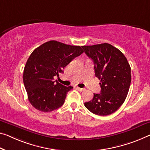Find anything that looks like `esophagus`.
I'll return each mask as SVG.
<instances>
[{"label":"esophagus","mask_w":150,"mask_h":150,"mask_svg":"<svg viewBox=\"0 0 150 150\" xmlns=\"http://www.w3.org/2000/svg\"><path fill=\"white\" fill-rule=\"evenodd\" d=\"M76 88L78 91L80 92H82V91H84L85 89L84 88H79V87H76Z\"/></svg>","instance_id":"34e87169"}]
</instances>
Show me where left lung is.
Masks as SVG:
<instances>
[{"mask_svg":"<svg viewBox=\"0 0 150 150\" xmlns=\"http://www.w3.org/2000/svg\"><path fill=\"white\" fill-rule=\"evenodd\" d=\"M82 48L93 59L101 88L100 93L94 94L93 100L84 103V106L100 116L113 113L127 96L131 80L129 64L120 50L109 43L84 45Z\"/></svg>","mask_w":150,"mask_h":150,"instance_id":"8db88e82","label":"left lung"}]
</instances>
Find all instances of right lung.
Returning a JSON list of instances; mask_svg holds the SVG:
<instances>
[{
  "instance_id": "1",
  "label": "right lung",
  "mask_w": 150,
  "mask_h": 150,
  "mask_svg": "<svg viewBox=\"0 0 150 150\" xmlns=\"http://www.w3.org/2000/svg\"><path fill=\"white\" fill-rule=\"evenodd\" d=\"M82 47L50 41L37 47L25 64L23 83L29 101L42 112H51L62 107L72 86H65L57 80L63 69L81 55Z\"/></svg>"
}]
</instances>
